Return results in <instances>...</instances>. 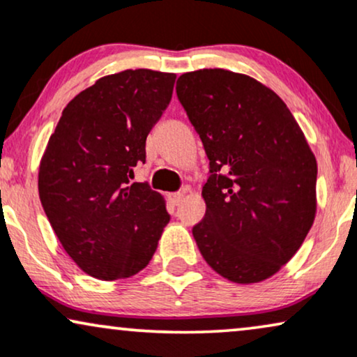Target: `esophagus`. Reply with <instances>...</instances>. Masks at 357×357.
<instances>
[{"label":"esophagus","instance_id":"34e87169","mask_svg":"<svg viewBox=\"0 0 357 357\" xmlns=\"http://www.w3.org/2000/svg\"><path fill=\"white\" fill-rule=\"evenodd\" d=\"M169 202L172 203L174 206H178L180 203L183 202V193H170V195H169Z\"/></svg>","mask_w":357,"mask_h":357}]
</instances>
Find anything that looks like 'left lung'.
I'll return each instance as SVG.
<instances>
[{
    "instance_id": "left-lung-1",
    "label": "left lung",
    "mask_w": 357,
    "mask_h": 357,
    "mask_svg": "<svg viewBox=\"0 0 357 357\" xmlns=\"http://www.w3.org/2000/svg\"><path fill=\"white\" fill-rule=\"evenodd\" d=\"M177 96L210 159L205 218L192 233L213 271L234 284L277 274L317 215V159L282 98L256 78L203 68Z\"/></svg>"
}]
</instances>
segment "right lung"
Returning a JSON list of instances; mask_svg holds the SVG:
<instances>
[{
  "label": "right lung",
  "instance_id": "1",
  "mask_svg": "<svg viewBox=\"0 0 357 357\" xmlns=\"http://www.w3.org/2000/svg\"><path fill=\"white\" fill-rule=\"evenodd\" d=\"M175 73L149 68L101 77L62 111L39 164V197L57 238L85 274L136 275L170 216L147 183L146 137L172 100Z\"/></svg>",
  "mask_w": 357,
  "mask_h": 357
}]
</instances>
